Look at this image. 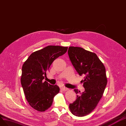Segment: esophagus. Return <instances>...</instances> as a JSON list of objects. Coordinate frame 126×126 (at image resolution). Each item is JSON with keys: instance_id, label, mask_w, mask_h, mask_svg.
Segmentation results:
<instances>
[{"instance_id": "34e87169", "label": "esophagus", "mask_w": 126, "mask_h": 126, "mask_svg": "<svg viewBox=\"0 0 126 126\" xmlns=\"http://www.w3.org/2000/svg\"><path fill=\"white\" fill-rule=\"evenodd\" d=\"M61 90H62L63 91H66L67 90V89L66 88H65V87H61Z\"/></svg>"}]
</instances>
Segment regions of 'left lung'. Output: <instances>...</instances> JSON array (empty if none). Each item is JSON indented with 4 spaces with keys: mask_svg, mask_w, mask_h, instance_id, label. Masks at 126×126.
<instances>
[{
    "mask_svg": "<svg viewBox=\"0 0 126 126\" xmlns=\"http://www.w3.org/2000/svg\"><path fill=\"white\" fill-rule=\"evenodd\" d=\"M68 54L79 74L85 75L81 81L85 91L81 93L74 90L77 99L69 108L74 116L83 117L95 108L102 98L107 84L106 68L95 53L82 47L70 46Z\"/></svg>",
    "mask_w": 126,
    "mask_h": 126,
    "instance_id": "obj_1",
    "label": "left lung"
}]
</instances>
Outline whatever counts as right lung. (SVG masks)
I'll use <instances>...</instances> for the list:
<instances>
[{"label": "right lung", "mask_w": 126, "mask_h": 126, "mask_svg": "<svg viewBox=\"0 0 126 126\" xmlns=\"http://www.w3.org/2000/svg\"><path fill=\"white\" fill-rule=\"evenodd\" d=\"M68 47L49 45L32 53L22 66L21 84L26 99L35 110L44 112L60 92L58 86L43 82L53 62L65 54Z\"/></svg>", "instance_id": "obj_1"}]
</instances>
